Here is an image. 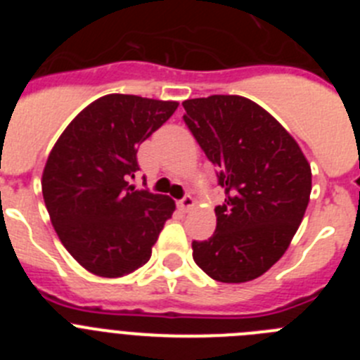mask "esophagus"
<instances>
[{
	"instance_id": "1",
	"label": "esophagus",
	"mask_w": 360,
	"mask_h": 360,
	"mask_svg": "<svg viewBox=\"0 0 360 360\" xmlns=\"http://www.w3.org/2000/svg\"><path fill=\"white\" fill-rule=\"evenodd\" d=\"M178 207L182 211H189V209L195 207V198L193 196H184L182 200H178Z\"/></svg>"
}]
</instances>
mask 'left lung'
Returning <instances> with one entry per match:
<instances>
[{"mask_svg": "<svg viewBox=\"0 0 360 360\" xmlns=\"http://www.w3.org/2000/svg\"><path fill=\"white\" fill-rule=\"evenodd\" d=\"M182 104L187 128L225 189L214 234L193 241V259L216 281L259 278L285 254L303 219L310 164L290 133L250 98L211 95Z\"/></svg>", "mask_w": 360, "mask_h": 360, "instance_id": "1", "label": "left lung"}]
</instances>
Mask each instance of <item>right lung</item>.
Returning <instances> with one entry per match:
<instances>
[{
	"label": "right lung",
	"mask_w": 360,
	"mask_h": 360,
	"mask_svg": "<svg viewBox=\"0 0 360 360\" xmlns=\"http://www.w3.org/2000/svg\"><path fill=\"white\" fill-rule=\"evenodd\" d=\"M178 108L174 101L110 94L66 126L44 165L43 198L65 249L101 278H122L151 257L174 211L169 196L135 189L139 146Z\"/></svg>",
	"instance_id": "add662e5"
}]
</instances>
